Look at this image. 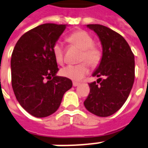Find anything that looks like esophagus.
<instances>
[{
	"label": "esophagus",
	"mask_w": 148,
	"mask_h": 148,
	"mask_svg": "<svg viewBox=\"0 0 148 148\" xmlns=\"http://www.w3.org/2000/svg\"><path fill=\"white\" fill-rule=\"evenodd\" d=\"M78 85H79V83H77V82H73V86H77Z\"/></svg>",
	"instance_id": "1"
}]
</instances>
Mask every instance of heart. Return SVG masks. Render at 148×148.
Here are the masks:
<instances>
[{"label": "heart", "instance_id": "heart-1", "mask_svg": "<svg viewBox=\"0 0 148 148\" xmlns=\"http://www.w3.org/2000/svg\"><path fill=\"white\" fill-rule=\"evenodd\" d=\"M67 41L71 45L82 49L79 62H83L77 65H68L61 70V74L72 81L78 82L89 73L87 63L92 68L99 66L103 59V51L98 45L94 44L91 35L82 29L74 31L67 38ZM53 53L58 63H63L64 49L59 42L53 45Z\"/></svg>", "mask_w": 148, "mask_h": 148}]
</instances>
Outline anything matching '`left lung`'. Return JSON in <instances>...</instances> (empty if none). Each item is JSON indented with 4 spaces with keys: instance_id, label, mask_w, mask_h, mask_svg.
<instances>
[{
    "instance_id": "left-lung-1",
    "label": "left lung",
    "mask_w": 148,
    "mask_h": 148,
    "mask_svg": "<svg viewBox=\"0 0 148 148\" xmlns=\"http://www.w3.org/2000/svg\"><path fill=\"white\" fill-rule=\"evenodd\" d=\"M87 27L99 36L103 59L93 74L99 78L89 84L90 90L84 106L90 113L107 117L120 109L132 90L135 80L134 53L123 37L110 28L98 24Z\"/></svg>"
}]
</instances>
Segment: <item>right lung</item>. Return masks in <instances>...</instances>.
<instances>
[{"label":"right lung","instance_id":"add662e5","mask_svg":"<svg viewBox=\"0 0 148 148\" xmlns=\"http://www.w3.org/2000/svg\"><path fill=\"white\" fill-rule=\"evenodd\" d=\"M66 25L46 23L24 34L11 57L12 87L16 100L28 113L47 117L59 107L72 81L56 76L58 71L53 45Z\"/></svg>","mask_w":148,"mask_h":148}]
</instances>
